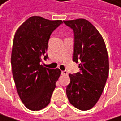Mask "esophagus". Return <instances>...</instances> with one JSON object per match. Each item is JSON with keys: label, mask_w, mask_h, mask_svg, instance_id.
I'll list each match as a JSON object with an SVG mask.
<instances>
[{"label": "esophagus", "mask_w": 121, "mask_h": 121, "mask_svg": "<svg viewBox=\"0 0 121 121\" xmlns=\"http://www.w3.org/2000/svg\"><path fill=\"white\" fill-rule=\"evenodd\" d=\"M62 75H67V72L66 70H64V71H62Z\"/></svg>", "instance_id": "34e87169"}]
</instances>
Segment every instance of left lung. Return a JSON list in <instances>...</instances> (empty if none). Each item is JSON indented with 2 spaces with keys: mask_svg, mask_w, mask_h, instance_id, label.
<instances>
[{
  "mask_svg": "<svg viewBox=\"0 0 121 121\" xmlns=\"http://www.w3.org/2000/svg\"><path fill=\"white\" fill-rule=\"evenodd\" d=\"M74 33L73 62L80 71L69 74L67 98L76 108L88 110L102 94L109 74V59L104 41L95 27L84 19L63 21Z\"/></svg>",
  "mask_w": 121,
  "mask_h": 121,
  "instance_id": "left-lung-1",
  "label": "left lung"
}]
</instances>
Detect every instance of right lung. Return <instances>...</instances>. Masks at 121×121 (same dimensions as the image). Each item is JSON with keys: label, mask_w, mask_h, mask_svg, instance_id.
<instances>
[{"label": "right lung", "mask_w": 121, "mask_h": 121, "mask_svg": "<svg viewBox=\"0 0 121 121\" xmlns=\"http://www.w3.org/2000/svg\"><path fill=\"white\" fill-rule=\"evenodd\" d=\"M62 20H48L35 16L26 20L13 38L11 67L13 80L22 102L31 110H40L49 104L56 82L61 74L58 68L40 65L46 60L48 43Z\"/></svg>", "instance_id": "add662e5"}]
</instances>
